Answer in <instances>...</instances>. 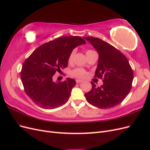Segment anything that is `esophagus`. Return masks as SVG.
<instances>
[{
	"instance_id": "34e87169",
	"label": "esophagus",
	"mask_w": 150,
	"mask_h": 150,
	"mask_svg": "<svg viewBox=\"0 0 150 150\" xmlns=\"http://www.w3.org/2000/svg\"><path fill=\"white\" fill-rule=\"evenodd\" d=\"M83 82V80H81V79H76V83H82Z\"/></svg>"
}]
</instances>
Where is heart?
Listing matches in <instances>:
<instances>
[{
    "label": "heart",
    "instance_id": "1",
    "mask_svg": "<svg viewBox=\"0 0 150 150\" xmlns=\"http://www.w3.org/2000/svg\"><path fill=\"white\" fill-rule=\"evenodd\" d=\"M92 52H94V51H92V50H88V51H87V52H86V54H88L91 53ZM75 53H76V50H73V51L71 52L70 55L69 56V59H68V61H69V62H72V60H73ZM72 76L76 77V78H82L85 77L86 76V74H87V73H86V72L84 69H80V68H77V69H75L74 70L72 71Z\"/></svg>",
    "mask_w": 150,
    "mask_h": 150
}]
</instances>
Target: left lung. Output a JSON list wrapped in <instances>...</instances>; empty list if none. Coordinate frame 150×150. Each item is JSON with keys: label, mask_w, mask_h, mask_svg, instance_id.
Listing matches in <instances>:
<instances>
[{"label": "left lung", "mask_w": 150, "mask_h": 150, "mask_svg": "<svg viewBox=\"0 0 150 150\" xmlns=\"http://www.w3.org/2000/svg\"><path fill=\"white\" fill-rule=\"evenodd\" d=\"M99 54L95 77L103 78V84L97 87L93 82L92 89L84 94L92 105L108 109L118 105L127 96L132 87L133 70L128 59L119 50L102 39L84 37Z\"/></svg>", "instance_id": "1"}]
</instances>
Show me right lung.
I'll return each instance as SVG.
<instances>
[{
    "mask_svg": "<svg viewBox=\"0 0 150 150\" xmlns=\"http://www.w3.org/2000/svg\"><path fill=\"white\" fill-rule=\"evenodd\" d=\"M86 44L79 36L61 37L36 49L24 61L21 78L27 95L44 109H54L66 104L76 81L67 78L63 82L54 81V74L67 66L68 59L74 48Z\"/></svg>",
    "mask_w": 150,
    "mask_h": 150,
    "instance_id": "add662e5",
    "label": "right lung"
}]
</instances>
